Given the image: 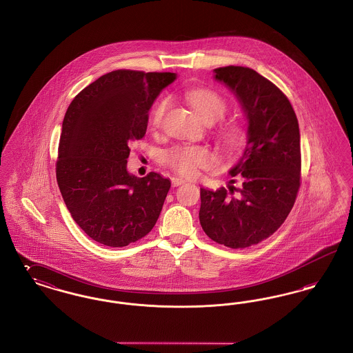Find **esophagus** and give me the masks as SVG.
<instances>
[{"label":"esophagus","mask_w":353,"mask_h":353,"mask_svg":"<svg viewBox=\"0 0 353 353\" xmlns=\"http://www.w3.org/2000/svg\"><path fill=\"white\" fill-rule=\"evenodd\" d=\"M185 184L184 179H181V177H173L172 179V185L173 186H180V185Z\"/></svg>","instance_id":"esophagus-1"}]
</instances>
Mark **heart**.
I'll return each mask as SVG.
<instances>
[{"mask_svg":"<svg viewBox=\"0 0 353 353\" xmlns=\"http://www.w3.org/2000/svg\"><path fill=\"white\" fill-rule=\"evenodd\" d=\"M186 101L194 112L203 120V121H217L223 117L226 111V103L219 97L217 92L206 90V88H196L186 94ZM167 110V103H161L153 112L152 123L154 127H159L164 112ZM241 137V132L238 128L232 127L225 131V139L234 144ZM165 163L174 169L176 172L184 176H194L200 168H208L213 164L214 156L212 152L203 147H194V145H185V147H176L167 152L164 156Z\"/></svg>","mask_w":353,"mask_h":353,"instance_id":"heart-1","label":"heart"}]
</instances>
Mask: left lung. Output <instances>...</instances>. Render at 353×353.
<instances>
[{
  "label": "left lung",
  "mask_w": 353,
  "mask_h": 353,
  "mask_svg": "<svg viewBox=\"0 0 353 353\" xmlns=\"http://www.w3.org/2000/svg\"><path fill=\"white\" fill-rule=\"evenodd\" d=\"M248 120L246 147L225 188H201L200 223L217 243L245 249L274 234L291 212L301 186V132L298 119L285 94L252 68L228 66L213 70ZM234 183V180H232Z\"/></svg>",
  "instance_id": "obj_1"
}]
</instances>
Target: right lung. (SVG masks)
<instances>
[{
	"label": "right lung",
	"instance_id": "add662e5",
	"mask_svg": "<svg viewBox=\"0 0 353 353\" xmlns=\"http://www.w3.org/2000/svg\"><path fill=\"white\" fill-rule=\"evenodd\" d=\"M174 72L117 70L83 88L62 123L57 181L74 221L101 245L124 248L148 234L170 180L127 169L130 144L148 127L150 110Z\"/></svg>",
	"mask_w": 353,
	"mask_h": 353
}]
</instances>
